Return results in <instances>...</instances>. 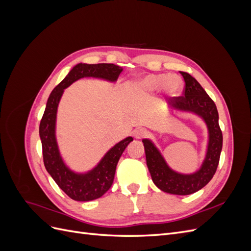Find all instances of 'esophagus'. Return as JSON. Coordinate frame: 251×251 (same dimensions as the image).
<instances>
[{
	"mask_svg": "<svg viewBox=\"0 0 251 251\" xmlns=\"http://www.w3.org/2000/svg\"><path fill=\"white\" fill-rule=\"evenodd\" d=\"M147 134H148V131L143 127L136 128V130H134V132H133V136L136 139H141L143 137H146Z\"/></svg>",
	"mask_w": 251,
	"mask_h": 251,
	"instance_id": "1",
	"label": "esophagus"
}]
</instances>
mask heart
Wrapping results in <instances>:
<instances>
[{
  "label": "heart",
  "mask_w": 251,
  "mask_h": 251,
  "mask_svg": "<svg viewBox=\"0 0 251 251\" xmlns=\"http://www.w3.org/2000/svg\"><path fill=\"white\" fill-rule=\"evenodd\" d=\"M181 88L182 80L176 74H149L137 83V89L142 92H153L160 89L169 96L177 94Z\"/></svg>",
  "instance_id": "obj_1"
}]
</instances>
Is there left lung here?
Here are the masks:
<instances>
[{
    "label": "left lung",
    "instance_id": "left-lung-1",
    "mask_svg": "<svg viewBox=\"0 0 251 251\" xmlns=\"http://www.w3.org/2000/svg\"><path fill=\"white\" fill-rule=\"evenodd\" d=\"M180 73L185 81L183 96L170 98L169 104L173 109L196 114L207 126V151L200 170L188 175L175 172L153 142L150 139H143L142 142L148 169L155 185L165 193L184 196L200 191L214 177L222 151L223 135L219 126V114L215 102L191 74L181 71Z\"/></svg>",
    "mask_w": 251,
    "mask_h": 251
}]
</instances>
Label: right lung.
<instances>
[{
	"mask_svg": "<svg viewBox=\"0 0 251 251\" xmlns=\"http://www.w3.org/2000/svg\"><path fill=\"white\" fill-rule=\"evenodd\" d=\"M123 68L114 64H77L67 76L53 89L40 124V137L43 147L44 164L56 184L75 201L95 200L109 191L115 176L116 165L132 137L119 141L110 149L94 169L79 174L71 171L60 156L56 136V113L64 90L82 77L101 78L116 81Z\"/></svg>",
	"mask_w": 251,
	"mask_h": 251,
	"instance_id": "right-lung-1",
	"label": "right lung"
}]
</instances>
